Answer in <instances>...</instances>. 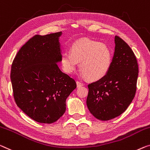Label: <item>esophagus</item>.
Masks as SVG:
<instances>
[{
  "mask_svg": "<svg viewBox=\"0 0 150 150\" xmlns=\"http://www.w3.org/2000/svg\"><path fill=\"white\" fill-rule=\"evenodd\" d=\"M83 86V83L80 82L79 81H77V88H80V87H81Z\"/></svg>",
  "mask_w": 150,
  "mask_h": 150,
  "instance_id": "esophagus-1",
  "label": "esophagus"
}]
</instances>
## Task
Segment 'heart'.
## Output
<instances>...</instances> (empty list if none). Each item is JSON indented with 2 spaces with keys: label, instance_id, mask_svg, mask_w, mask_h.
I'll return each instance as SVG.
<instances>
[{
  "label": "heart",
  "instance_id": "1",
  "mask_svg": "<svg viewBox=\"0 0 150 150\" xmlns=\"http://www.w3.org/2000/svg\"><path fill=\"white\" fill-rule=\"evenodd\" d=\"M112 60V51L106 44L86 38L75 42L71 53L64 52L61 55V64L65 72L73 73L80 62V70L92 81H98L107 74Z\"/></svg>",
  "mask_w": 150,
  "mask_h": 150
}]
</instances>
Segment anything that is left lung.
Returning a JSON list of instances; mask_svg holds the SVG:
<instances>
[{
  "mask_svg": "<svg viewBox=\"0 0 150 150\" xmlns=\"http://www.w3.org/2000/svg\"><path fill=\"white\" fill-rule=\"evenodd\" d=\"M112 64L107 74L88 85L86 104L91 114L108 120L123 113L133 100L138 77V64L133 50L116 35Z\"/></svg>",
  "mask_w": 150,
  "mask_h": 150,
  "instance_id": "8db88e82",
  "label": "left lung"
}]
</instances>
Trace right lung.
<instances>
[{
	"label": "right lung",
	"mask_w": 150,
	"mask_h": 150,
	"mask_svg": "<svg viewBox=\"0 0 150 150\" xmlns=\"http://www.w3.org/2000/svg\"><path fill=\"white\" fill-rule=\"evenodd\" d=\"M62 32L35 35L17 52L11 79L15 102L29 117L40 123L57 121L66 110V100L76 82L58 66L61 62Z\"/></svg>",
	"instance_id": "obj_1"
}]
</instances>
